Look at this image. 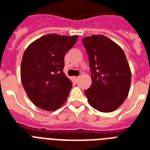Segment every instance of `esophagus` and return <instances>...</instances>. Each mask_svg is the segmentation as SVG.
Returning <instances> with one entry per match:
<instances>
[{"label": "esophagus", "instance_id": "esophagus-1", "mask_svg": "<svg viewBox=\"0 0 150 150\" xmlns=\"http://www.w3.org/2000/svg\"><path fill=\"white\" fill-rule=\"evenodd\" d=\"M74 79H75L76 82H77V81H79V77H78V76L77 77H75L74 78Z\"/></svg>", "mask_w": 150, "mask_h": 150}]
</instances>
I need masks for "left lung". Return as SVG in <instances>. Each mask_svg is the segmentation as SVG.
Listing matches in <instances>:
<instances>
[{"instance_id": "left-lung-1", "label": "left lung", "mask_w": 150, "mask_h": 150, "mask_svg": "<svg viewBox=\"0 0 150 150\" xmlns=\"http://www.w3.org/2000/svg\"><path fill=\"white\" fill-rule=\"evenodd\" d=\"M89 56L92 84L85 90L90 105L102 112L116 110L127 97L131 73L124 52L104 35L83 39Z\"/></svg>"}]
</instances>
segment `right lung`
Listing matches in <instances>:
<instances>
[{
    "instance_id": "right-lung-1",
    "label": "right lung",
    "mask_w": 150,
    "mask_h": 150,
    "mask_svg": "<svg viewBox=\"0 0 150 150\" xmlns=\"http://www.w3.org/2000/svg\"><path fill=\"white\" fill-rule=\"evenodd\" d=\"M77 35L49 34L27 47L21 62V81L28 98L38 108L53 111L66 101L72 83L64 75V56Z\"/></svg>"
}]
</instances>
